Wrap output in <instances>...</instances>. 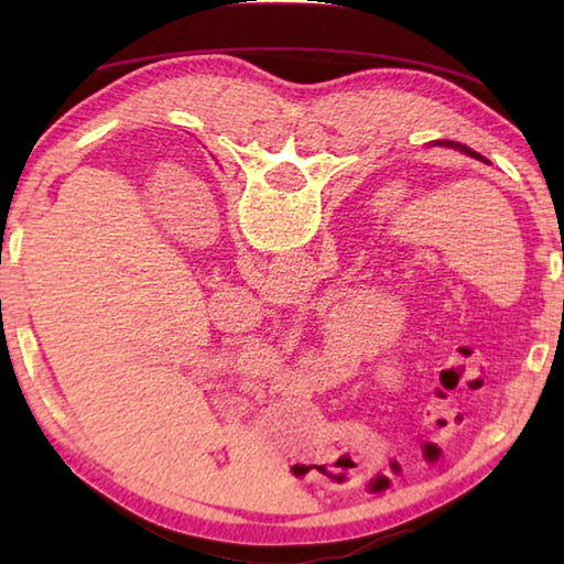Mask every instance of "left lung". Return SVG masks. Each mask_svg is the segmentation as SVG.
<instances>
[{"label":"left lung","mask_w":564,"mask_h":564,"mask_svg":"<svg viewBox=\"0 0 564 564\" xmlns=\"http://www.w3.org/2000/svg\"><path fill=\"white\" fill-rule=\"evenodd\" d=\"M435 144H441V147H453V149H457V151H463V154H467V156H473V159H477V161H485V164H490L488 159L477 154V151H473L470 147H465V144H457V141H435Z\"/></svg>","instance_id":"left-lung-1"}]
</instances>
